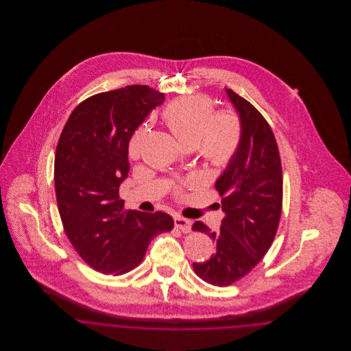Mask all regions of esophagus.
Masks as SVG:
<instances>
[{"label":"esophagus","instance_id":"34e87169","mask_svg":"<svg viewBox=\"0 0 351 351\" xmlns=\"http://www.w3.org/2000/svg\"><path fill=\"white\" fill-rule=\"evenodd\" d=\"M173 222H175V226H176L179 230H182L183 233H189L191 229H192V221L182 217V216H175Z\"/></svg>","mask_w":351,"mask_h":351}]
</instances>
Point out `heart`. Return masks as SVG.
Instances as JSON below:
<instances>
[{
    "mask_svg": "<svg viewBox=\"0 0 351 351\" xmlns=\"http://www.w3.org/2000/svg\"><path fill=\"white\" fill-rule=\"evenodd\" d=\"M213 104L205 96L175 100L163 110V119L184 149L196 150L213 166H226L242 138V125L233 112L213 114ZM147 128L139 126L129 142V154L136 159L143 149Z\"/></svg>",
    "mask_w": 351,
    "mask_h": 351,
    "instance_id": "obj_1",
    "label": "heart"
}]
</instances>
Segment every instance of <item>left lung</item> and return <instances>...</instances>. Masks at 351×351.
<instances>
[{"instance_id": "left-lung-1", "label": "left lung", "mask_w": 351, "mask_h": 351, "mask_svg": "<svg viewBox=\"0 0 351 351\" xmlns=\"http://www.w3.org/2000/svg\"><path fill=\"white\" fill-rule=\"evenodd\" d=\"M225 90L242 125L239 147L215 184L225 217L217 233L201 221L193 223V230L208 234L216 243L210 259L193 263V268L202 280L221 287L249 274L265 256L283 200L282 163L267 121L249 101Z\"/></svg>"}]
</instances>
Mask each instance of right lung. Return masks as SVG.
<instances>
[{
    "instance_id": "right-lung-1",
    "label": "right lung",
    "mask_w": 351,
    "mask_h": 351,
    "mask_svg": "<svg viewBox=\"0 0 351 351\" xmlns=\"http://www.w3.org/2000/svg\"><path fill=\"white\" fill-rule=\"evenodd\" d=\"M165 96L129 85L83 101L68 118L55 154V192L64 232L102 274L136 267L158 234L173 228L163 213L123 210L119 185L129 172V142Z\"/></svg>"
}]
</instances>
